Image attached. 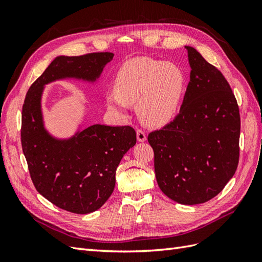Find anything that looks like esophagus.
Segmentation results:
<instances>
[{
    "label": "esophagus",
    "mask_w": 262,
    "mask_h": 262,
    "mask_svg": "<svg viewBox=\"0 0 262 262\" xmlns=\"http://www.w3.org/2000/svg\"><path fill=\"white\" fill-rule=\"evenodd\" d=\"M137 138H138L139 142H144V141H146V133L142 129H138L137 130Z\"/></svg>",
    "instance_id": "1"
}]
</instances>
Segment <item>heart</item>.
Returning a JSON list of instances; mask_svg holds the SVG:
<instances>
[{
  "label": "heart",
  "mask_w": 262,
  "mask_h": 262,
  "mask_svg": "<svg viewBox=\"0 0 262 262\" xmlns=\"http://www.w3.org/2000/svg\"><path fill=\"white\" fill-rule=\"evenodd\" d=\"M185 78L172 63L139 58L130 60L119 70L115 90L107 95L113 109L124 110L137 102V113L149 125L167 123L178 112Z\"/></svg>",
  "instance_id": "b5f03b06"
}]
</instances>
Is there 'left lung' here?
<instances>
[{
	"label": "left lung",
	"instance_id": "1",
	"mask_svg": "<svg viewBox=\"0 0 262 262\" xmlns=\"http://www.w3.org/2000/svg\"><path fill=\"white\" fill-rule=\"evenodd\" d=\"M190 82L180 112L150 132L157 184L180 204L204 203L224 189L239 161L241 116L235 95L221 71L192 47Z\"/></svg>",
	"mask_w": 262,
	"mask_h": 262
}]
</instances>
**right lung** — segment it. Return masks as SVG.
Returning <instances> with one entry per match:
<instances>
[{
  "label": "right lung",
  "mask_w": 262,
  "mask_h": 262,
  "mask_svg": "<svg viewBox=\"0 0 262 262\" xmlns=\"http://www.w3.org/2000/svg\"><path fill=\"white\" fill-rule=\"evenodd\" d=\"M113 58L112 52L55 58L24 100L20 140L30 178L47 200L71 213L94 212L109 199L118 165L137 143V133L130 125L94 124L69 140L54 139L43 128L42 90L66 77L95 82Z\"/></svg>",
  "instance_id": "right-lung-1"
}]
</instances>
